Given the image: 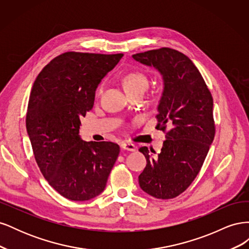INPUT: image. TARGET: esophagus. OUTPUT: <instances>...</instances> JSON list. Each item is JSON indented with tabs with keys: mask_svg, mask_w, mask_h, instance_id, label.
Listing matches in <instances>:
<instances>
[{
	"mask_svg": "<svg viewBox=\"0 0 249 249\" xmlns=\"http://www.w3.org/2000/svg\"><path fill=\"white\" fill-rule=\"evenodd\" d=\"M120 146H122L123 149L130 150V152H134V150H136V146H135L131 142H123Z\"/></svg>",
	"mask_w": 249,
	"mask_h": 249,
	"instance_id": "esophagus-1",
	"label": "esophagus"
}]
</instances>
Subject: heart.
<instances>
[{
    "mask_svg": "<svg viewBox=\"0 0 249 249\" xmlns=\"http://www.w3.org/2000/svg\"><path fill=\"white\" fill-rule=\"evenodd\" d=\"M124 86L127 93L135 92V91H145V89L148 86V79L145 73L142 71H130L127 72L123 79ZM104 89V84L97 87L96 95L99 96L102 94Z\"/></svg>",
    "mask_w": 249,
    "mask_h": 249,
    "instance_id": "heart-1",
    "label": "heart"
}]
</instances>
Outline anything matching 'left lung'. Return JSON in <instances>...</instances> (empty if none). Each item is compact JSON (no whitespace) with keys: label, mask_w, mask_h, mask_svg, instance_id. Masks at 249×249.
I'll list each match as a JSON object with an SVG mask.
<instances>
[{"label":"left lung","mask_w":249,"mask_h":249,"mask_svg":"<svg viewBox=\"0 0 249 249\" xmlns=\"http://www.w3.org/2000/svg\"><path fill=\"white\" fill-rule=\"evenodd\" d=\"M132 57L156 69L164 84L156 127L166 132V140L156 157L146 146L139 148L146 158L139 186L156 198H175L196 178L214 140L213 97L197 67L183 53L161 48ZM150 152L156 154L153 148Z\"/></svg>","instance_id":"left-lung-1"}]
</instances>
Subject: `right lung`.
Instances as JSON below:
<instances>
[{
	"mask_svg": "<svg viewBox=\"0 0 249 249\" xmlns=\"http://www.w3.org/2000/svg\"><path fill=\"white\" fill-rule=\"evenodd\" d=\"M124 54L66 52L43 67L30 94L26 126L37 165L63 197L84 201L101 194L119 155L116 143L83 141L80 118L95 90Z\"/></svg>",
	"mask_w": 249,
	"mask_h": 249,
	"instance_id": "obj_1",
	"label": "right lung"
}]
</instances>
